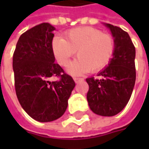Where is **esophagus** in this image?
Returning <instances> with one entry per match:
<instances>
[{
  "instance_id": "34e87169",
  "label": "esophagus",
  "mask_w": 149,
  "mask_h": 149,
  "mask_svg": "<svg viewBox=\"0 0 149 149\" xmlns=\"http://www.w3.org/2000/svg\"><path fill=\"white\" fill-rule=\"evenodd\" d=\"M74 82L75 83H78V82H79V81H82L83 80V79L82 78H74Z\"/></svg>"
}]
</instances>
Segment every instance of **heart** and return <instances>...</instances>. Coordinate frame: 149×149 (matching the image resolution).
<instances>
[{"label":"heart","mask_w":149,"mask_h":149,"mask_svg":"<svg viewBox=\"0 0 149 149\" xmlns=\"http://www.w3.org/2000/svg\"><path fill=\"white\" fill-rule=\"evenodd\" d=\"M52 50L58 64L69 65L77 51L78 59L74 61L70 72L79 75L104 70L111 61L115 51L114 38L97 28L84 26L65 32V39L56 36L52 41Z\"/></svg>","instance_id":"1"}]
</instances>
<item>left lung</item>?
I'll return each mask as SVG.
<instances>
[{"label":"left lung","mask_w":149,"mask_h":149,"mask_svg":"<svg viewBox=\"0 0 149 149\" xmlns=\"http://www.w3.org/2000/svg\"><path fill=\"white\" fill-rule=\"evenodd\" d=\"M105 26L114 38L115 51L109 66L99 73L100 79H86L87 100L95 113L113 116L127 105L134 87L135 47L127 32L111 24Z\"/></svg>","instance_id":"obj_1"}]
</instances>
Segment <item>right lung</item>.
<instances>
[{
	"label": "right lung",
	"mask_w": 149,
	"mask_h": 149,
	"mask_svg": "<svg viewBox=\"0 0 149 149\" xmlns=\"http://www.w3.org/2000/svg\"><path fill=\"white\" fill-rule=\"evenodd\" d=\"M54 27L41 23L19 38L13 54L15 89L23 109L35 120L50 122L65 112L75 83L54 62ZM58 77L57 81L50 77Z\"/></svg>",
	"instance_id": "obj_1"
}]
</instances>
